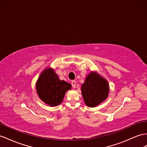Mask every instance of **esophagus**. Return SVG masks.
Returning a JSON list of instances; mask_svg holds the SVG:
<instances>
[{"label":"esophagus","instance_id":"obj_1","mask_svg":"<svg viewBox=\"0 0 147 147\" xmlns=\"http://www.w3.org/2000/svg\"><path fill=\"white\" fill-rule=\"evenodd\" d=\"M76 81L73 80V81H71V85H72V87H73V88H76Z\"/></svg>","mask_w":147,"mask_h":147}]
</instances>
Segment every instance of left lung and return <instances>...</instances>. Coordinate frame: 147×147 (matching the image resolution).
Listing matches in <instances>:
<instances>
[{
  "label": "left lung",
  "mask_w": 147,
  "mask_h": 147,
  "mask_svg": "<svg viewBox=\"0 0 147 147\" xmlns=\"http://www.w3.org/2000/svg\"><path fill=\"white\" fill-rule=\"evenodd\" d=\"M81 91L85 104L89 107H95L107 98L109 94L108 82L98 74L91 73L82 85Z\"/></svg>",
  "instance_id": "8db88e82"
}]
</instances>
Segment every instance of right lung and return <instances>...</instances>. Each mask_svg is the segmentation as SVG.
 Wrapping results in <instances>:
<instances>
[{"mask_svg": "<svg viewBox=\"0 0 147 147\" xmlns=\"http://www.w3.org/2000/svg\"><path fill=\"white\" fill-rule=\"evenodd\" d=\"M71 88L70 84L60 80L51 69L43 71L36 82V91L39 97L51 106L61 104L65 92Z\"/></svg>", "mask_w": 147, "mask_h": 147, "instance_id": "obj_1", "label": "right lung"}]
</instances>
